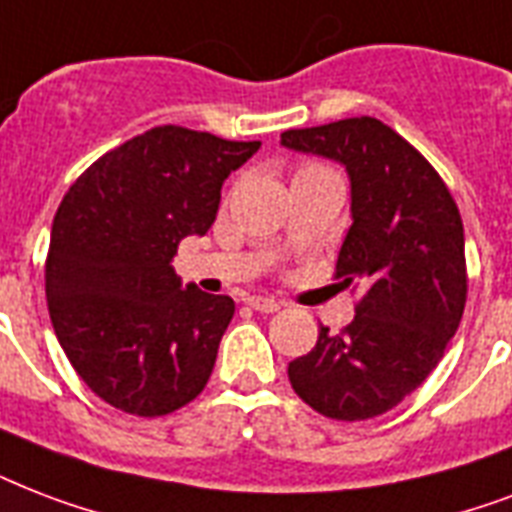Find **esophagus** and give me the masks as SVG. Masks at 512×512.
I'll list each match as a JSON object with an SVG mask.
<instances>
[{
  "instance_id": "obj_1",
  "label": "esophagus",
  "mask_w": 512,
  "mask_h": 512,
  "mask_svg": "<svg viewBox=\"0 0 512 512\" xmlns=\"http://www.w3.org/2000/svg\"><path fill=\"white\" fill-rule=\"evenodd\" d=\"M247 303L255 308V311H263V314H273V311H279V308H282V303H279V300L265 298V295H249Z\"/></svg>"
}]
</instances>
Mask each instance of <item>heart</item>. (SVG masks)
<instances>
[{
    "mask_svg": "<svg viewBox=\"0 0 512 512\" xmlns=\"http://www.w3.org/2000/svg\"><path fill=\"white\" fill-rule=\"evenodd\" d=\"M325 166H317V163H306V166H300L298 174H303V171H322Z\"/></svg>",
    "mask_w": 512,
    "mask_h": 512,
    "instance_id": "1",
    "label": "heart"
}]
</instances>
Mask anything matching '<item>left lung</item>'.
I'll return each instance as SVG.
<instances>
[{
    "label": "left lung",
    "mask_w": 512,
    "mask_h": 512,
    "mask_svg": "<svg viewBox=\"0 0 512 512\" xmlns=\"http://www.w3.org/2000/svg\"><path fill=\"white\" fill-rule=\"evenodd\" d=\"M282 144L349 171L351 228L335 279L365 287L351 325L319 327L317 346L290 362V384L327 419H373L421 386L462 322V217L427 158L376 117L290 128Z\"/></svg>",
    "instance_id": "8db88e82"
}]
</instances>
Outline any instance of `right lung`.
<instances>
[{
  "mask_svg": "<svg viewBox=\"0 0 512 512\" xmlns=\"http://www.w3.org/2000/svg\"><path fill=\"white\" fill-rule=\"evenodd\" d=\"M260 150L206 131L158 126L101 155L58 206L45 295L77 376L112 408L166 416L204 392L228 295L182 287L179 241L204 236L222 182Z\"/></svg>",
  "mask_w": 512,
  "mask_h": 512,
  "instance_id": "1",
  "label": "right lung"
}]
</instances>
